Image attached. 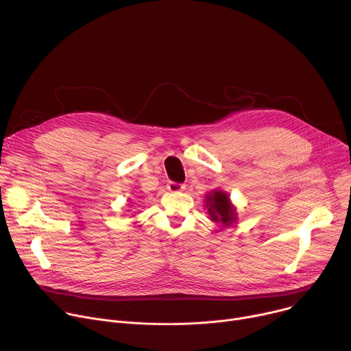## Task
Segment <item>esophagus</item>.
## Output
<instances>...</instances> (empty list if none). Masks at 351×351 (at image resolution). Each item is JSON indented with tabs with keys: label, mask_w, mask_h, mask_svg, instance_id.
<instances>
[{
	"label": "esophagus",
	"mask_w": 351,
	"mask_h": 351,
	"mask_svg": "<svg viewBox=\"0 0 351 351\" xmlns=\"http://www.w3.org/2000/svg\"><path fill=\"white\" fill-rule=\"evenodd\" d=\"M167 189L170 192H181L185 189V185L184 184H178V182H169L167 184Z\"/></svg>",
	"instance_id": "34e87169"
}]
</instances>
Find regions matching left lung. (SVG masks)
<instances>
[{
  "mask_svg": "<svg viewBox=\"0 0 351 351\" xmlns=\"http://www.w3.org/2000/svg\"><path fill=\"white\" fill-rule=\"evenodd\" d=\"M204 207L210 220L216 224H220L223 228L234 227L238 221L237 207L232 204L230 195L221 189H213L206 195Z\"/></svg>",
  "mask_w": 351,
  "mask_h": 351,
  "instance_id": "1",
  "label": "left lung"
}]
</instances>
